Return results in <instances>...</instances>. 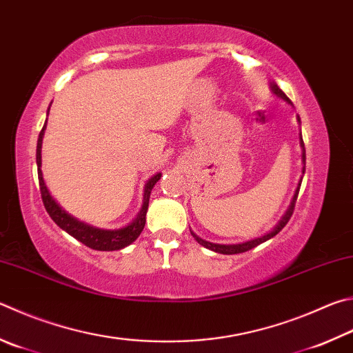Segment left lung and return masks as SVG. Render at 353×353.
<instances>
[{"instance_id":"obj_1","label":"left lung","mask_w":353,"mask_h":353,"mask_svg":"<svg viewBox=\"0 0 353 353\" xmlns=\"http://www.w3.org/2000/svg\"><path fill=\"white\" fill-rule=\"evenodd\" d=\"M270 88H272V92H273L274 95H276V97L283 99L284 101H287V103H290V105H292L290 99H288L287 95H285L283 91H281V89H279V86L276 85V83H270ZM298 121L301 123L299 117H298ZM301 148H303V162H304V166H303V174H304V171H305V148H304L303 137H301ZM301 182H303V177H301V181H299V183H298V188H296V191H294V196H293L292 202H290V207L287 208L285 214H284L283 217H281V221L276 223V225H274V228H273V230H270V232H268V233H265L264 236H259V238H254V239H252V241H247V242H241V243H230V245H225V243H213V242L203 241L202 238H199V236H197V234H194L193 232H191V234H193V238H194L199 243H201V245H203L205 248L211 250V252L222 253V254H238V253L248 252V250H252V248H254V247H258L259 243L265 242V241H268V239H272L273 236H276V234L281 232V230H283V228L287 225V222L290 221V217H292V214H293L294 203H296V197H298L299 188H301Z\"/></svg>"}]
</instances>
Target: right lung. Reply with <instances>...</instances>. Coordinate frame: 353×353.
I'll list each match as a JSON object with an SVG mask.
<instances>
[{"label":"right lung","mask_w":353,"mask_h":353,"mask_svg":"<svg viewBox=\"0 0 353 353\" xmlns=\"http://www.w3.org/2000/svg\"><path fill=\"white\" fill-rule=\"evenodd\" d=\"M44 130H46V123H44L43 130L40 131V136H38L37 166H38V182H40L41 199H43L44 208H46V211L50 216V219H52L61 230H65L66 233L72 236V238L80 241L81 243H85V245L89 248L99 250V252H114V250H121L136 241L145 227V222H146L145 217H146V211H148L151 190L154 188V185L157 183V181L162 174L157 172V174L152 176L150 181L146 182L145 193H143V205L142 208H140V213L137 214L136 219H134L131 223H128L126 227L117 228V230H103V228H95L92 225H88V223L75 219V217L66 213V211L54 201V197L50 196L46 183H44L43 172H41V143H43Z\"/></svg>","instance_id":"add662e5"}]
</instances>
